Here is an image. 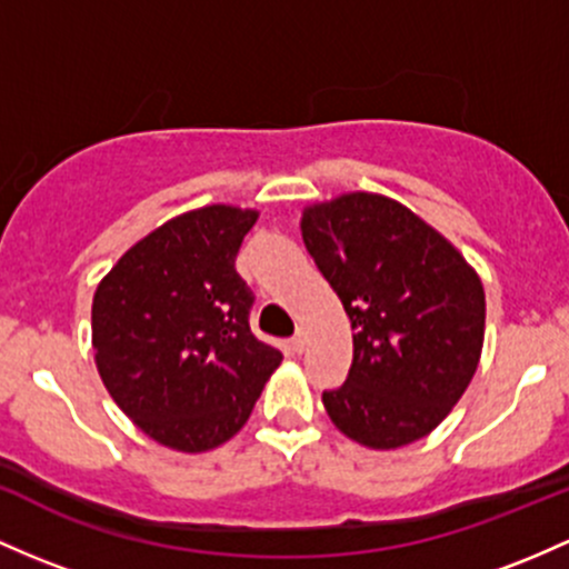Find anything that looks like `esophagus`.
I'll use <instances>...</instances> for the list:
<instances>
[{
	"label": "esophagus",
	"mask_w": 569,
	"mask_h": 569,
	"mask_svg": "<svg viewBox=\"0 0 569 569\" xmlns=\"http://www.w3.org/2000/svg\"><path fill=\"white\" fill-rule=\"evenodd\" d=\"M305 346H308V332H305V329H299V332L291 337V348H295L297 353H302Z\"/></svg>",
	"instance_id": "obj_1"
}]
</instances>
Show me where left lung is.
<instances>
[{"label":"left lung","mask_w":569,"mask_h":569,"mask_svg":"<svg viewBox=\"0 0 569 569\" xmlns=\"http://www.w3.org/2000/svg\"><path fill=\"white\" fill-rule=\"evenodd\" d=\"M302 240L351 318L353 361L323 408L359 446L427 437L478 370L486 295L478 272L413 210L353 191L305 208Z\"/></svg>","instance_id":"obj_1"}]
</instances>
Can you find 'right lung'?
<instances>
[{"label": "right lung", "mask_w": 569, "mask_h": 569, "mask_svg": "<svg viewBox=\"0 0 569 569\" xmlns=\"http://www.w3.org/2000/svg\"><path fill=\"white\" fill-rule=\"evenodd\" d=\"M259 213L208 204L134 242L97 286L99 378L161 446L202 453L242 429L283 353L251 332L253 291L234 270Z\"/></svg>", "instance_id": "right-lung-1"}]
</instances>
